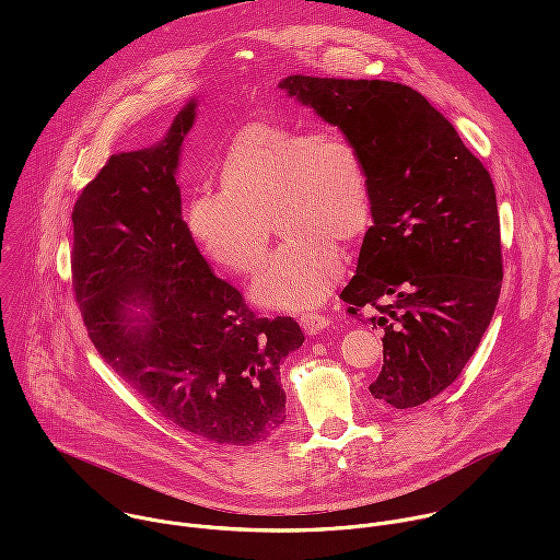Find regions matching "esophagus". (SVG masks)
<instances>
[{
	"label": "esophagus",
	"instance_id": "1",
	"mask_svg": "<svg viewBox=\"0 0 560 560\" xmlns=\"http://www.w3.org/2000/svg\"><path fill=\"white\" fill-rule=\"evenodd\" d=\"M299 324H301V328H303L307 335L324 332V330H328V328L332 326L330 316H326V314H322V312H307V314H303Z\"/></svg>",
	"mask_w": 560,
	"mask_h": 560
}]
</instances>
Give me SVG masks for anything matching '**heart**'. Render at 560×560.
I'll return each mask as SVG.
<instances>
[{"instance_id":"heart-1","label":"heart","mask_w":560,"mask_h":560,"mask_svg":"<svg viewBox=\"0 0 560 560\" xmlns=\"http://www.w3.org/2000/svg\"><path fill=\"white\" fill-rule=\"evenodd\" d=\"M219 175L223 188H199L186 203L201 253L228 272L253 275L275 223L285 242L255 281V301L277 310L322 305L343 272L337 244L357 242L372 219L359 148L335 130L261 119L234 135Z\"/></svg>"}]
</instances>
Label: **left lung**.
Here are the masks:
<instances>
[{
	"label": "left lung",
	"mask_w": 560,
	"mask_h": 560,
	"mask_svg": "<svg viewBox=\"0 0 560 560\" xmlns=\"http://www.w3.org/2000/svg\"><path fill=\"white\" fill-rule=\"evenodd\" d=\"M279 89L337 126L363 156L372 225L341 299L385 332L372 396L396 410L417 408L454 383L499 303L492 177L410 86L290 74Z\"/></svg>",
	"instance_id": "8db88e82"
}]
</instances>
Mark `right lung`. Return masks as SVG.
I'll use <instances>...</instances> for the list:
<instances>
[{
    "label": "right lung",
    "instance_id": "right-lung-1",
    "mask_svg": "<svg viewBox=\"0 0 560 560\" xmlns=\"http://www.w3.org/2000/svg\"><path fill=\"white\" fill-rule=\"evenodd\" d=\"M197 104L152 148L113 154L72 208V290L115 374L168 423L219 445H255L285 421L292 316L255 314L212 275L182 217L177 166Z\"/></svg>",
    "mask_w": 560,
    "mask_h": 560
}]
</instances>
